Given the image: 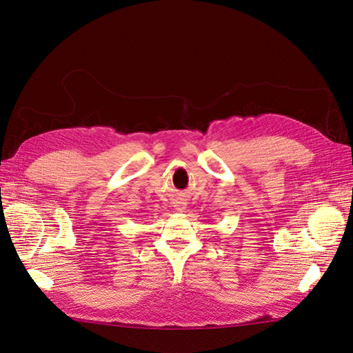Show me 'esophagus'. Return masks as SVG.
<instances>
[{"label":"esophagus","instance_id":"34e87169","mask_svg":"<svg viewBox=\"0 0 353 353\" xmlns=\"http://www.w3.org/2000/svg\"><path fill=\"white\" fill-rule=\"evenodd\" d=\"M174 209L176 210V212H184L185 209H187V201L183 199V197H176L175 200H174Z\"/></svg>","mask_w":353,"mask_h":353}]
</instances>
